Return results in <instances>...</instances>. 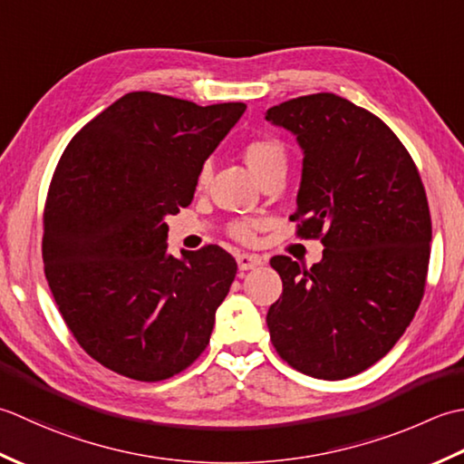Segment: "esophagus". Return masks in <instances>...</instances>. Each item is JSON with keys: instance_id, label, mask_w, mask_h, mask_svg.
<instances>
[{"instance_id": "obj_1", "label": "esophagus", "mask_w": 464, "mask_h": 464, "mask_svg": "<svg viewBox=\"0 0 464 464\" xmlns=\"http://www.w3.org/2000/svg\"><path fill=\"white\" fill-rule=\"evenodd\" d=\"M236 260H238L240 270H254L262 264V258L258 256V254H240Z\"/></svg>"}]
</instances>
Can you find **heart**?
<instances>
[{
  "label": "heart",
  "instance_id": "1",
  "mask_svg": "<svg viewBox=\"0 0 464 464\" xmlns=\"http://www.w3.org/2000/svg\"><path fill=\"white\" fill-rule=\"evenodd\" d=\"M242 158L252 169V174L260 179L264 174L270 172L272 168L286 166L288 154H286V146L282 144L278 138L258 136V138L248 140L242 146ZM208 178H210V169L204 166L200 169V176H198V186L204 188L208 184ZM254 228H256V224L254 222H234L230 232L238 240L250 242L254 238Z\"/></svg>",
  "mask_w": 464,
  "mask_h": 464
}]
</instances>
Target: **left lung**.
Returning a JSON list of instances; mask_svg holds the SVG:
<instances>
[{"mask_svg":"<svg viewBox=\"0 0 464 464\" xmlns=\"http://www.w3.org/2000/svg\"><path fill=\"white\" fill-rule=\"evenodd\" d=\"M304 152L296 198L300 238L324 244L312 268L274 256L282 296L266 314L282 361L324 381L366 371L391 351L417 312L430 258L422 179L394 131L334 93L266 111Z\"/></svg>","mask_w":464,"mask_h":464,"instance_id":"obj_1","label":"left lung"}]
</instances>
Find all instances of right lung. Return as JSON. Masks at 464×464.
Masks as SVG:
<instances>
[{
    "label": "right lung",
    "mask_w": 464,
    "mask_h": 464,
    "mask_svg": "<svg viewBox=\"0 0 464 464\" xmlns=\"http://www.w3.org/2000/svg\"><path fill=\"white\" fill-rule=\"evenodd\" d=\"M244 110L130 92L63 150L44 210V270L70 333L110 371L166 381L210 343L238 266L216 244L174 258L164 218L190 206Z\"/></svg>",
    "instance_id": "1"
}]
</instances>
